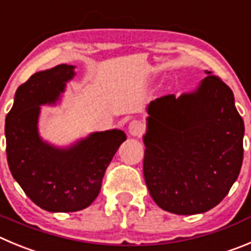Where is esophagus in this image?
Here are the masks:
<instances>
[{
	"label": "esophagus",
	"instance_id": "34e87169",
	"mask_svg": "<svg viewBox=\"0 0 251 251\" xmlns=\"http://www.w3.org/2000/svg\"><path fill=\"white\" fill-rule=\"evenodd\" d=\"M145 126L141 121L139 120H133L128 124V132H130L131 136H136L140 137L144 133Z\"/></svg>",
	"mask_w": 251,
	"mask_h": 251
}]
</instances>
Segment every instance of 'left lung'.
Wrapping results in <instances>:
<instances>
[{
    "label": "left lung",
    "instance_id": "obj_1",
    "mask_svg": "<svg viewBox=\"0 0 251 251\" xmlns=\"http://www.w3.org/2000/svg\"><path fill=\"white\" fill-rule=\"evenodd\" d=\"M205 73L192 93L165 95L147 106L145 182L156 204L175 214L214 208L242 168L244 121L233 91Z\"/></svg>",
    "mask_w": 251,
    "mask_h": 251
}]
</instances>
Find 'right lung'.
Masks as SVG:
<instances>
[{
    "label": "right lung",
    "instance_id": "add662e5",
    "mask_svg": "<svg viewBox=\"0 0 251 251\" xmlns=\"http://www.w3.org/2000/svg\"><path fill=\"white\" fill-rule=\"evenodd\" d=\"M75 67L60 64L38 72L18 86L6 116L7 162L13 178L42 209L76 212L99 194L102 177L120 145L121 130L93 132L65 149L43 141L38 133L41 105L55 104Z\"/></svg>",
    "mask_w": 251,
    "mask_h": 251
}]
</instances>
